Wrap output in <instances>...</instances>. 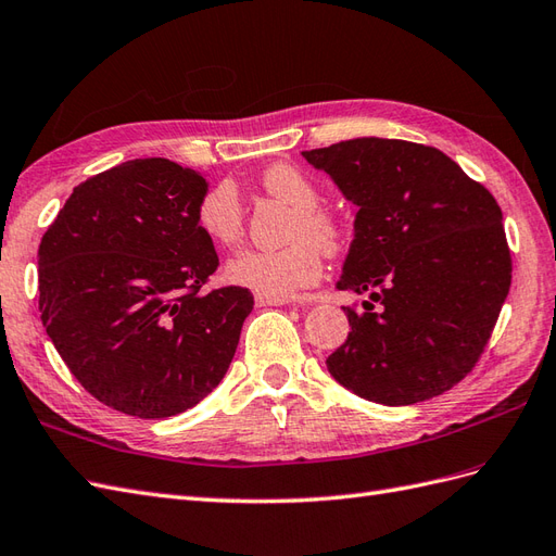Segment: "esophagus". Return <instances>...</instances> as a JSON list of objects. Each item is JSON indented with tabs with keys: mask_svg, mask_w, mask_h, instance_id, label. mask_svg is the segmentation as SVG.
Masks as SVG:
<instances>
[{
	"mask_svg": "<svg viewBox=\"0 0 556 556\" xmlns=\"http://www.w3.org/2000/svg\"><path fill=\"white\" fill-rule=\"evenodd\" d=\"M255 305L258 307H281L289 305V298H277V295H255Z\"/></svg>",
	"mask_w": 556,
	"mask_h": 556,
	"instance_id": "obj_1",
	"label": "esophagus"
}]
</instances>
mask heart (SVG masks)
Returning <instances> with one entry per match:
<instances>
[{
  "mask_svg": "<svg viewBox=\"0 0 556 556\" xmlns=\"http://www.w3.org/2000/svg\"><path fill=\"white\" fill-rule=\"evenodd\" d=\"M263 188L295 208L289 239L283 249H239L227 258L223 275L235 287L261 295L289 298L321 277L324 251H338L345 241V230L331 213L319 211L321 192L305 170L293 164H275L261 176ZM197 227L208 241L230 247L244 230V206L232 180H218L202 194L197 204ZM318 245L315 248L314 244Z\"/></svg>",
  "mask_w": 556,
  "mask_h": 556,
  "instance_id": "obj_1",
  "label": "heart"
}]
</instances>
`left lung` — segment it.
<instances>
[{"mask_svg": "<svg viewBox=\"0 0 556 556\" xmlns=\"http://www.w3.org/2000/svg\"><path fill=\"white\" fill-rule=\"evenodd\" d=\"M303 156L357 206L336 289L368 295L362 315L348 309L352 331L326 368L386 406L444 394L472 371L509 293L501 206L418 142L352 138Z\"/></svg>", "mask_w": 556, "mask_h": 556, "instance_id": "1", "label": "left lung"}]
</instances>
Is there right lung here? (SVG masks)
<instances>
[{
	"label": "right lung",
	"instance_id": "right-lung-1",
	"mask_svg": "<svg viewBox=\"0 0 556 556\" xmlns=\"http://www.w3.org/2000/svg\"><path fill=\"white\" fill-rule=\"evenodd\" d=\"M206 178L164 156L73 190L39 244V312L84 390L136 418L182 414L218 388L253 309L199 289L218 255L197 227Z\"/></svg>",
	"mask_w": 556,
	"mask_h": 556
}]
</instances>
